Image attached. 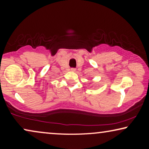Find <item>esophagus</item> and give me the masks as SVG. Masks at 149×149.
<instances>
[{
	"label": "esophagus",
	"mask_w": 149,
	"mask_h": 149,
	"mask_svg": "<svg viewBox=\"0 0 149 149\" xmlns=\"http://www.w3.org/2000/svg\"><path fill=\"white\" fill-rule=\"evenodd\" d=\"M71 71H72V72H75V68H72V69H71Z\"/></svg>",
	"instance_id": "esophagus-1"
}]
</instances>
